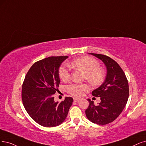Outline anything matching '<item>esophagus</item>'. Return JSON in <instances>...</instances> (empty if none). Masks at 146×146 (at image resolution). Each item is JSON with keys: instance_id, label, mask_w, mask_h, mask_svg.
Masks as SVG:
<instances>
[{"instance_id": "1", "label": "esophagus", "mask_w": 146, "mask_h": 146, "mask_svg": "<svg viewBox=\"0 0 146 146\" xmlns=\"http://www.w3.org/2000/svg\"><path fill=\"white\" fill-rule=\"evenodd\" d=\"M73 100H74V102H78L80 100V99L77 98H73Z\"/></svg>"}]
</instances>
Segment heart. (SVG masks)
<instances>
[{"mask_svg":"<svg viewBox=\"0 0 146 146\" xmlns=\"http://www.w3.org/2000/svg\"><path fill=\"white\" fill-rule=\"evenodd\" d=\"M70 66L79 70L85 73V78L93 84L101 83L105 78V72L99 67V62L89 56H83L73 61ZM59 76L62 81H67L70 78V72L66 65L59 68ZM89 86L86 84H70L66 86V90L71 95L80 96L84 91L88 90Z\"/></svg>","mask_w":146,"mask_h":146,"instance_id":"b5f03b06","label":"heart"}]
</instances>
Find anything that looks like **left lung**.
<instances>
[{
  "label": "left lung",
  "instance_id": "left-lung-1",
  "mask_svg": "<svg viewBox=\"0 0 146 146\" xmlns=\"http://www.w3.org/2000/svg\"><path fill=\"white\" fill-rule=\"evenodd\" d=\"M104 62L107 69L104 82L94 90L92 95L99 97L98 105L88 99L89 106L85 110L88 119L94 123L105 125L114 121L120 115L129 98V84L126 75L118 64L110 57L91 53Z\"/></svg>",
  "mask_w": 146,
  "mask_h": 146
}]
</instances>
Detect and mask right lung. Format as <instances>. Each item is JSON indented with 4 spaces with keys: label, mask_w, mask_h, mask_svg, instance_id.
<instances>
[{
    "label": "right lung",
    "mask_w": 146,
    "mask_h": 146,
    "mask_svg": "<svg viewBox=\"0 0 146 146\" xmlns=\"http://www.w3.org/2000/svg\"><path fill=\"white\" fill-rule=\"evenodd\" d=\"M67 56H50L35 62L27 73L22 85L21 99L25 108L35 122L54 127L66 119L73 99L66 97L61 103L53 94L60 84L59 68Z\"/></svg>",
    "instance_id": "add662e5"
}]
</instances>
